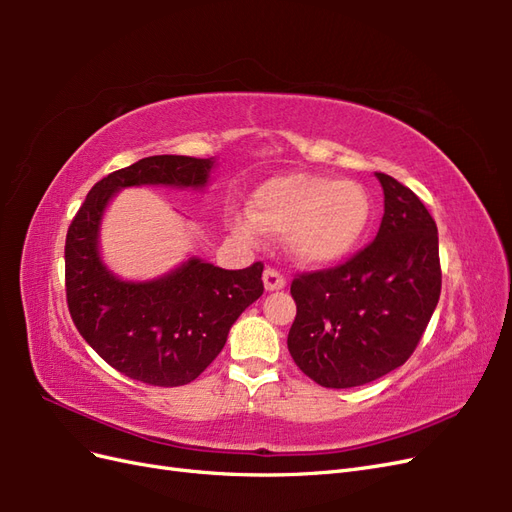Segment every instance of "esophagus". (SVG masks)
<instances>
[{
	"instance_id": "1",
	"label": "esophagus",
	"mask_w": 512,
	"mask_h": 512,
	"mask_svg": "<svg viewBox=\"0 0 512 512\" xmlns=\"http://www.w3.org/2000/svg\"><path fill=\"white\" fill-rule=\"evenodd\" d=\"M262 280H265V288L269 292L271 290H282L286 286V277L277 269H273V267L265 269V273H262Z\"/></svg>"
}]
</instances>
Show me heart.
I'll use <instances>...</instances> for the list:
<instances>
[{"instance_id":"obj_1","label":"heart","mask_w":512,"mask_h":512,"mask_svg":"<svg viewBox=\"0 0 512 512\" xmlns=\"http://www.w3.org/2000/svg\"><path fill=\"white\" fill-rule=\"evenodd\" d=\"M374 203L361 183L307 173L273 177L252 198V213H232L230 228L254 243L260 230L284 235L290 256L309 267L346 258L365 237Z\"/></svg>"}]
</instances>
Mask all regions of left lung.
<instances>
[{
	"label": "left lung",
	"mask_w": 512,
	"mask_h": 512,
	"mask_svg": "<svg viewBox=\"0 0 512 512\" xmlns=\"http://www.w3.org/2000/svg\"><path fill=\"white\" fill-rule=\"evenodd\" d=\"M384 215L376 239L331 269L294 275L288 350L305 376L350 389L404 365L440 299L438 226L410 188L376 173Z\"/></svg>",
	"instance_id": "obj_1"
}]
</instances>
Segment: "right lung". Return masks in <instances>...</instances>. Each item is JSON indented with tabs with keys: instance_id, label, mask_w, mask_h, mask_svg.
<instances>
[{
	"instance_id": "obj_1",
	"label": "right lung",
	"mask_w": 512,
	"mask_h": 512,
	"mask_svg": "<svg viewBox=\"0 0 512 512\" xmlns=\"http://www.w3.org/2000/svg\"><path fill=\"white\" fill-rule=\"evenodd\" d=\"M213 160L151 156L89 190L66 235V301L74 327L102 359L132 380L181 386L196 380L226 344L232 324L262 286V262L226 271L192 258L153 282H123L98 254L111 196L130 185L203 188Z\"/></svg>"
}]
</instances>
